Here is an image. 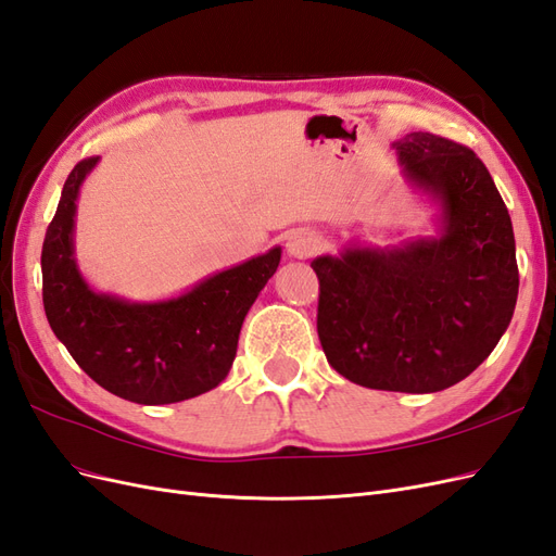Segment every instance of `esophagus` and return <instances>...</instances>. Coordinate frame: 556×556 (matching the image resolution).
<instances>
[{"label": "esophagus", "instance_id": "esophagus-1", "mask_svg": "<svg viewBox=\"0 0 556 556\" xmlns=\"http://www.w3.org/2000/svg\"><path fill=\"white\" fill-rule=\"evenodd\" d=\"M317 245H319L317 237H315L313 231H308V229H296V231H292L290 237H288V243H285V248H288L290 255L296 257V260L311 257L313 252L317 250Z\"/></svg>", "mask_w": 556, "mask_h": 556}]
</instances>
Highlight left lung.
Masks as SVG:
<instances>
[{
    "instance_id": "left-lung-1",
    "label": "left lung",
    "mask_w": 556,
    "mask_h": 556,
    "mask_svg": "<svg viewBox=\"0 0 556 556\" xmlns=\"http://www.w3.org/2000/svg\"><path fill=\"white\" fill-rule=\"evenodd\" d=\"M408 188L435 208L433 233L352 241L311 262L327 362L371 390H447L492 355L519 290L506 204L473 150L410 131L392 143Z\"/></svg>"
}]
</instances>
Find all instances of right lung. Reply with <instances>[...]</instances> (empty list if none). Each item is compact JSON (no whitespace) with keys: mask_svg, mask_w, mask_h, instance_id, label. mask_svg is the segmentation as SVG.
Wrapping results in <instances>:
<instances>
[{"mask_svg":"<svg viewBox=\"0 0 556 556\" xmlns=\"http://www.w3.org/2000/svg\"><path fill=\"white\" fill-rule=\"evenodd\" d=\"M99 157L66 178L43 250V308L58 341L111 394L164 406L211 392L237 357L243 319L276 274L282 248L206 276L169 299L131 301L99 292L76 260V201Z\"/></svg>","mask_w":556,"mask_h":556,"instance_id":"right-lung-1","label":"right lung"}]
</instances>
